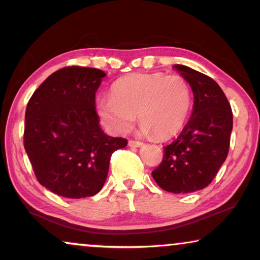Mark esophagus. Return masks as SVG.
<instances>
[{
  "instance_id": "esophagus-1",
  "label": "esophagus",
  "mask_w": 260,
  "mask_h": 260,
  "mask_svg": "<svg viewBox=\"0 0 260 260\" xmlns=\"http://www.w3.org/2000/svg\"><path fill=\"white\" fill-rule=\"evenodd\" d=\"M127 144H129V147L131 148H138V147H142L143 145V143L140 141H134V140H129V142H127Z\"/></svg>"
}]
</instances>
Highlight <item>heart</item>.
Instances as JSON below:
<instances>
[{
	"label": "heart",
	"mask_w": 260,
	"mask_h": 260,
	"mask_svg": "<svg viewBox=\"0 0 260 260\" xmlns=\"http://www.w3.org/2000/svg\"><path fill=\"white\" fill-rule=\"evenodd\" d=\"M191 88L179 74L133 73L112 85L111 97L97 102L102 123L115 134H125L136 115L142 133L156 140L179 134L191 109Z\"/></svg>",
	"instance_id": "heart-1"
}]
</instances>
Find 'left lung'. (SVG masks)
Listing matches in <instances>:
<instances>
[{
  "instance_id": "left-lung-1",
  "label": "left lung",
  "mask_w": 260,
  "mask_h": 260,
  "mask_svg": "<svg viewBox=\"0 0 260 260\" xmlns=\"http://www.w3.org/2000/svg\"><path fill=\"white\" fill-rule=\"evenodd\" d=\"M174 67L193 90V112L179 137L163 148L162 162L151 174L162 189L186 194L207 187L225 162L233 115L225 93L212 78L183 65Z\"/></svg>"
}]
</instances>
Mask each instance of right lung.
Instances as JSON below:
<instances>
[{
	"instance_id": "1",
	"label": "right lung",
	"mask_w": 260,
	"mask_h": 260,
	"mask_svg": "<svg viewBox=\"0 0 260 260\" xmlns=\"http://www.w3.org/2000/svg\"><path fill=\"white\" fill-rule=\"evenodd\" d=\"M103 71L70 66L51 74L26 109L23 145L39 183L63 198L93 197L104 186L122 137L104 134L95 112Z\"/></svg>"
}]
</instances>
